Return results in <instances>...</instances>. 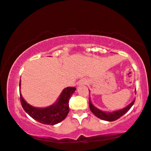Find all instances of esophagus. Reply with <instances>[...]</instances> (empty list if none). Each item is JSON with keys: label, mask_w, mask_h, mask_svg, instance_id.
I'll list each match as a JSON object with an SVG mask.
<instances>
[{"label": "esophagus", "mask_w": 151, "mask_h": 151, "mask_svg": "<svg viewBox=\"0 0 151 151\" xmlns=\"http://www.w3.org/2000/svg\"><path fill=\"white\" fill-rule=\"evenodd\" d=\"M88 80L86 79H81L79 81V85H86L88 83Z\"/></svg>", "instance_id": "esophagus-1"}]
</instances>
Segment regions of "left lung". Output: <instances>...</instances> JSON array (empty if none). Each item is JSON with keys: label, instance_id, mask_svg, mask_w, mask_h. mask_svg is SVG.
<instances>
[{"label": "left lung", "instance_id": "left-lung-1", "mask_svg": "<svg viewBox=\"0 0 151 151\" xmlns=\"http://www.w3.org/2000/svg\"><path fill=\"white\" fill-rule=\"evenodd\" d=\"M134 101H135V99H134V101H132L128 106H126V108H124V109L117 110V111H114L112 112H103L101 111V110L97 109V108H95L93 105H92L91 101H90V98H89V106H90V109L91 110V112L94 114V115L97 116L98 118H99V119H101L103 120H105V121L113 122V121H115L116 119H118L119 118L121 117L122 116H123L124 114L126 113V112L130 109V108L132 107V105H133Z\"/></svg>", "mask_w": 151, "mask_h": 151}]
</instances>
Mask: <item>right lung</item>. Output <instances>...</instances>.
I'll return each mask as SVG.
<instances>
[{
	"instance_id": "right-lung-1",
	"label": "right lung",
	"mask_w": 151,
	"mask_h": 151,
	"mask_svg": "<svg viewBox=\"0 0 151 151\" xmlns=\"http://www.w3.org/2000/svg\"><path fill=\"white\" fill-rule=\"evenodd\" d=\"M21 88V82L19 83ZM75 87H68L63 90L56 104L45 108H38L29 105L20 94V100L24 110L36 121L47 125H55L63 121L69 112V101L75 91Z\"/></svg>"
}]
</instances>
